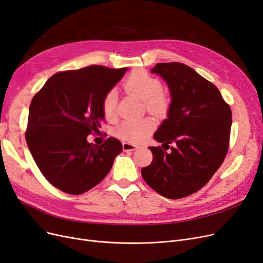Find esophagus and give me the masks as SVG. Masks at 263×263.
I'll return each instance as SVG.
<instances>
[{
	"label": "esophagus",
	"instance_id": "1",
	"mask_svg": "<svg viewBox=\"0 0 263 263\" xmlns=\"http://www.w3.org/2000/svg\"><path fill=\"white\" fill-rule=\"evenodd\" d=\"M136 148H138V145H134V144H131V143H128V142H124L122 144L123 152H133V151L136 149Z\"/></svg>",
	"mask_w": 263,
	"mask_h": 263
}]
</instances>
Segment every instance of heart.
Listing matches in <instances>:
<instances>
[{
  "instance_id": "obj_1",
  "label": "heart",
  "mask_w": 263,
  "mask_h": 263,
  "mask_svg": "<svg viewBox=\"0 0 263 263\" xmlns=\"http://www.w3.org/2000/svg\"><path fill=\"white\" fill-rule=\"evenodd\" d=\"M128 92L134 95L143 102L147 110L153 115L163 116L170 107V99L162 92V85L159 79L148 74L145 71H134L125 79L123 84ZM117 104L116 91H109L104 97L102 107L106 118H111L115 115ZM154 122L148 119H129L124 120L117 125L115 134L120 139L132 143H139L146 139L154 130Z\"/></svg>"
}]
</instances>
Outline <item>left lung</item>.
<instances>
[{
    "mask_svg": "<svg viewBox=\"0 0 263 263\" xmlns=\"http://www.w3.org/2000/svg\"><path fill=\"white\" fill-rule=\"evenodd\" d=\"M151 72L161 77L170 91L166 119L154 134L170 151L148 147L153 162L142 168V176L159 195L181 199L206 185L223 162L232 114L217 87L193 68L157 63Z\"/></svg>",
    "mask_w": 263,
    "mask_h": 263,
    "instance_id": "left-lung-1",
    "label": "left lung"
}]
</instances>
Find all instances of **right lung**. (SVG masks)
<instances>
[{"label": "right lung", "instance_id": "obj_1", "mask_svg": "<svg viewBox=\"0 0 263 263\" xmlns=\"http://www.w3.org/2000/svg\"><path fill=\"white\" fill-rule=\"evenodd\" d=\"M128 71L91 65L52 75L32 99L26 141L42 174L52 186L81 195L108 174L122 144L109 138L87 141L105 115L104 97Z\"/></svg>", "mask_w": 263, "mask_h": 263}]
</instances>
